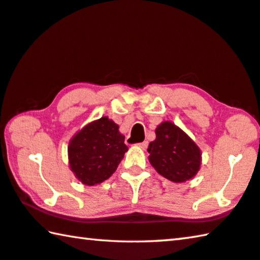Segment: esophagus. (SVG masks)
<instances>
[{
  "mask_svg": "<svg viewBox=\"0 0 260 260\" xmlns=\"http://www.w3.org/2000/svg\"><path fill=\"white\" fill-rule=\"evenodd\" d=\"M138 146H139V147H142L143 150H146L147 146H148V142H147V140H145V142L139 143V144H138Z\"/></svg>",
  "mask_w": 260,
  "mask_h": 260,
  "instance_id": "esophagus-1",
  "label": "esophagus"
}]
</instances>
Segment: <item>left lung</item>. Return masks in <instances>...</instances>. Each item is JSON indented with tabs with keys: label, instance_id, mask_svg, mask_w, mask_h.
I'll return each mask as SVG.
<instances>
[{
	"label": "left lung",
	"instance_id": "obj_1",
	"mask_svg": "<svg viewBox=\"0 0 260 260\" xmlns=\"http://www.w3.org/2000/svg\"><path fill=\"white\" fill-rule=\"evenodd\" d=\"M156 138L148 145V160L160 175L181 183L191 180L201 167L198 146L180 127L164 122L155 129Z\"/></svg>",
	"mask_w": 260,
	"mask_h": 260
}]
</instances>
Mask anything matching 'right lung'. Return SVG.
Segmentation results:
<instances>
[{
    "mask_svg": "<svg viewBox=\"0 0 260 260\" xmlns=\"http://www.w3.org/2000/svg\"><path fill=\"white\" fill-rule=\"evenodd\" d=\"M127 151L124 136L108 117H101L83 127L69 144L70 168L86 185L107 180Z\"/></svg>",
    "mask_w": 260,
    "mask_h": 260,
    "instance_id": "add662e5",
    "label": "right lung"
}]
</instances>
